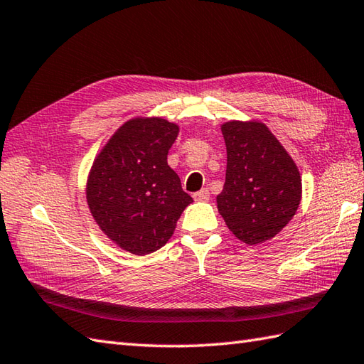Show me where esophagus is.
I'll list each match as a JSON object with an SVG mask.
<instances>
[{
  "label": "esophagus",
  "mask_w": 364,
  "mask_h": 364,
  "mask_svg": "<svg viewBox=\"0 0 364 364\" xmlns=\"http://www.w3.org/2000/svg\"><path fill=\"white\" fill-rule=\"evenodd\" d=\"M193 198H196L197 201H208L209 200V189L205 188V189L193 193Z\"/></svg>",
  "instance_id": "34e87169"
}]
</instances>
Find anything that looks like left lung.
Segmentation results:
<instances>
[{
	"instance_id": "obj_1",
	"label": "left lung",
	"mask_w": 364,
	"mask_h": 364,
	"mask_svg": "<svg viewBox=\"0 0 364 364\" xmlns=\"http://www.w3.org/2000/svg\"><path fill=\"white\" fill-rule=\"evenodd\" d=\"M226 180L217 196L218 213L239 240L257 245L273 239L296 214L302 183L282 144L260 122L222 125Z\"/></svg>"
}]
</instances>
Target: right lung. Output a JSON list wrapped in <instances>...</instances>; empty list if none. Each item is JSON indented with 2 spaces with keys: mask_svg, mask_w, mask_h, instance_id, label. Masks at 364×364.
<instances>
[{
  "mask_svg": "<svg viewBox=\"0 0 364 364\" xmlns=\"http://www.w3.org/2000/svg\"><path fill=\"white\" fill-rule=\"evenodd\" d=\"M178 125L161 117L125 122L92 163L87 201L109 239L132 255L159 250L193 201L167 164Z\"/></svg>",
  "mask_w": 364,
  "mask_h": 364,
  "instance_id": "obj_1",
  "label": "right lung"
}]
</instances>
